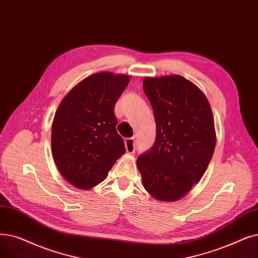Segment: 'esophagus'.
<instances>
[{"instance_id":"1","label":"esophagus","mask_w":258,"mask_h":258,"mask_svg":"<svg viewBox=\"0 0 258 258\" xmlns=\"http://www.w3.org/2000/svg\"><path fill=\"white\" fill-rule=\"evenodd\" d=\"M125 146H126V150L129 153H133L136 151V147H137V140L134 138L126 139L125 140Z\"/></svg>"}]
</instances>
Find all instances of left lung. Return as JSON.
Returning a JSON list of instances; mask_svg holds the SVG:
<instances>
[{
    "instance_id": "left-lung-1",
    "label": "left lung",
    "mask_w": 258,
    "mask_h": 258,
    "mask_svg": "<svg viewBox=\"0 0 258 258\" xmlns=\"http://www.w3.org/2000/svg\"><path fill=\"white\" fill-rule=\"evenodd\" d=\"M156 138L138 158L144 188L154 199L174 202L198 183L215 148V128L205 94L180 76L146 78Z\"/></svg>"
}]
</instances>
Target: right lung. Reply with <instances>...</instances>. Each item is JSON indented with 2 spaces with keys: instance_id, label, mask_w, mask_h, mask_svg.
Segmentation results:
<instances>
[{
  "instance_id": "obj_1",
  "label": "right lung",
  "mask_w": 258,
  "mask_h": 258,
  "mask_svg": "<svg viewBox=\"0 0 258 258\" xmlns=\"http://www.w3.org/2000/svg\"><path fill=\"white\" fill-rule=\"evenodd\" d=\"M128 76L101 72L78 84L60 102L52 122L54 162L67 181L90 189L103 181L126 152L113 109Z\"/></svg>"
}]
</instances>
